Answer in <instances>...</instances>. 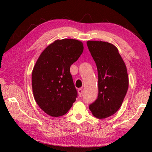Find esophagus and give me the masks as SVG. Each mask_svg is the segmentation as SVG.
Returning <instances> with one entry per match:
<instances>
[{"label": "esophagus", "instance_id": "esophagus-1", "mask_svg": "<svg viewBox=\"0 0 152 152\" xmlns=\"http://www.w3.org/2000/svg\"><path fill=\"white\" fill-rule=\"evenodd\" d=\"M78 95H79V96H82V92H83V91H82V89L80 88V89H78Z\"/></svg>", "mask_w": 152, "mask_h": 152}]
</instances>
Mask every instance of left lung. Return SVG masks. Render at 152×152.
<instances>
[{
    "mask_svg": "<svg viewBox=\"0 0 152 152\" xmlns=\"http://www.w3.org/2000/svg\"><path fill=\"white\" fill-rule=\"evenodd\" d=\"M87 46L96 63L99 95L89 109L98 119H104L119 109L127 94V68L117 47L102 41H88Z\"/></svg>",
    "mask_w": 152,
    "mask_h": 152,
    "instance_id": "1",
    "label": "left lung"
}]
</instances>
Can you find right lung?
Wrapping results in <instances>:
<instances>
[{"instance_id":"right-lung-1","label":"right lung","mask_w":152,"mask_h":152,"mask_svg":"<svg viewBox=\"0 0 152 152\" xmlns=\"http://www.w3.org/2000/svg\"><path fill=\"white\" fill-rule=\"evenodd\" d=\"M82 42L57 39L41 53L32 71L33 96L41 109L50 116L65 115L77 97L70 68L82 53Z\"/></svg>"}]
</instances>
